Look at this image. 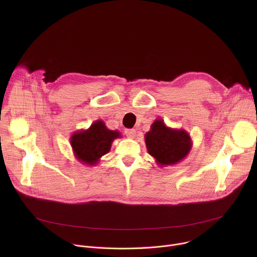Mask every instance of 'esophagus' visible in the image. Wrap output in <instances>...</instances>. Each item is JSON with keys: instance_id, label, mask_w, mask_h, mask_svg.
<instances>
[{"instance_id": "34e87169", "label": "esophagus", "mask_w": 257, "mask_h": 257, "mask_svg": "<svg viewBox=\"0 0 257 257\" xmlns=\"http://www.w3.org/2000/svg\"><path fill=\"white\" fill-rule=\"evenodd\" d=\"M125 133L128 138H134L136 136V130L135 129H126Z\"/></svg>"}]
</instances>
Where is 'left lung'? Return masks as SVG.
I'll list each match as a JSON object with an SVG mask.
<instances>
[{"label": "left lung", "mask_w": 257, "mask_h": 257, "mask_svg": "<svg viewBox=\"0 0 257 257\" xmlns=\"http://www.w3.org/2000/svg\"><path fill=\"white\" fill-rule=\"evenodd\" d=\"M144 138L149 154L155 158L159 167L180 163L192 149V140L186 130L170 128L162 119L152 124Z\"/></svg>", "instance_id": "left-lung-1"}]
</instances>
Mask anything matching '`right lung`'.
<instances>
[{
  "mask_svg": "<svg viewBox=\"0 0 257 257\" xmlns=\"http://www.w3.org/2000/svg\"><path fill=\"white\" fill-rule=\"evenodd\" d=\"M120 137L119 131L107 129L103 121L97 120L88 129L73 133L70 143L73 154L80 163L94 167L111 150L112 142Z\"/></svg>",
  "mask_w": 257,
  "mask_h": 257,
  "instance_id": "right-lung-1",
  "label": "right lung"
}]
</instances>
